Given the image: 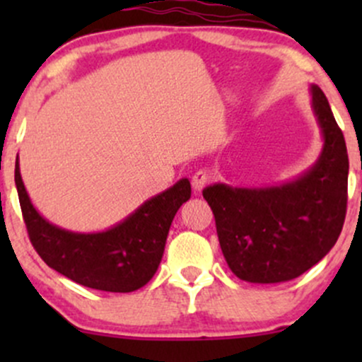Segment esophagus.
I'll use <instances>...</instances> for the list:
<instances>
[{"label": "esophagus", "mask_w": 362, "mask_h": 362, "mask_svg": "<svg viewBox=\"0 0 362 362\" xmlns=\"http://www.w3.org/2000/svg\"><path fill=\"white\" fill-rule=\"evenodd\" d=\"M211 178H213V175H211L207 170H199V172H195L192 177V187L195 192H201V190L209 184Z\"/></svg>", "instance_id": "esophagus-1"}]
</instances>
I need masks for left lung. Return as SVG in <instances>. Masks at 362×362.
Masks as SVG:
<instances>
[{
  "label": "left lung",
  "instance_id": "obj_1",
  "mask_svg": "<svg viewBox=\"0 0 362 362\" xmlns=\"http://www.w3.org/2000/svg\"><path fill=\"white\" fill-rule=\"evenodd\" d=\"M311 110L323 146L301 175L277 185H207L219 245L236 277L276 284L301 276L337 242L346 219L349 158L344 134L320 86L310 85Z\"/></svg>",
  "mask_w": 362,
  "mask_h": 362
}]
</instances>
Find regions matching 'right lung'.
<instances>
[{
  "label": "right lung",
  "mask_w": 362,
  "mask_h": 362,
  "mask_svg": "<svg viewBox=\"0 0 362 362\" xmlns=\"http://www.w3.org/2000/svg\"><path fill=\"white\" fill-rule=\"evenodd\" d=\"M15 185L28 236L40 259L78 284L109 293H132L151 281L173 218L190 199L189 178H180L114 226L80 233L49 223L35 209L20 175L18 156Z\"/></svg>",
  "instance_id": "right-lung-1"
}]
</instances>
